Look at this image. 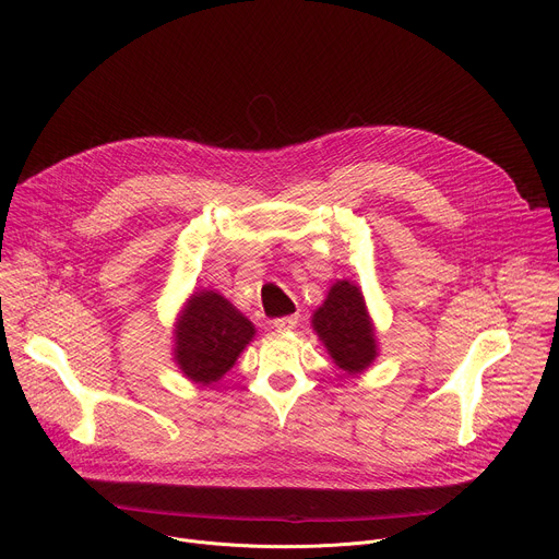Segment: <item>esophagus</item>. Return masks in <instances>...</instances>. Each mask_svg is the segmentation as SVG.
Segmentation results:
<instances>
[{
    "mask_svg": "<svg viewBox=\"0 0 559 559\" xmlns=\"http://www.w3.org/2000/svg\"><path fill=\"white\" fill-rule=\"evenodd\" d=\"M272 325L276 328V330H294L296 325H298V316L296 313H289V316H281V318H274L272 321Z\"/></svg>",
    "mask_w": 559,
    "mask_h": 559,
    "instance_id": "34e87169",
    "label": "esophagus"
}]
</instances>
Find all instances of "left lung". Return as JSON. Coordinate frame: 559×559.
Returning <instances> with one entry per match:
<instances>
[{
    "instance_id": "1",
    "label": "left lung",
    "mask_w": 559,
    "mask_h": 559,
    "mask_svg": "<svg viewBox=\"0 0 559 559\" xmlns=\"http://www.w3.org/2000/svg\"><path fill=\"white\" fill-rule=\"evenodd\" d=\"M311 325L341 369L358 373L373 362L376 336L362 294L354 283L332 285L325 302L313 311Z\"/></svg>"
}]
</instances>
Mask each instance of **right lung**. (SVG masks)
Wrapping results in <instances>:
<instances>
[{"label": "right lung", "mask_w": 559, "mask_h": 559, "mask_svg": "<svg viewBox=\"0 0 559 559\" xmlns=\"http://www.w3.org/2000/svg\"><path fill=\"white\" fill-rule=\"evenodd\" d=\"M254 325L216 292H199L188 302L179 328L175 358L194 382H216L252 341Z\"/></svg>", "instance_id": "add662e5"}]
</instances>
